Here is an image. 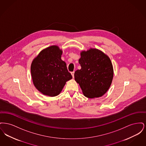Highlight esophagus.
I'll list each match as a JSON object with an SVG mask.
<instances>
[{
	"label": "esophagus",
	"instance_id": "34e87169",
	"mask_svg": "<svg viewBox=\"0 0 146 146\" xmlns=\"http://www.w3.org/2000/svg\"><path fill=\"white\" fill-rule=\"evenodd\" d=\"M71 74H72V76H73V78H74V72H71Z\"/></svg>",
	"mask_w": 146,
	"mask_h": 146
}]
</instances>
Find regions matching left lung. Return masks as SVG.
<instances>
[{"label": "left lung", "instance_id": "1", "mask_svg": "<svg viewBox=\"0 0 146 146\" xmlns=\"http://www.w3.org/2000/svg\"><path fill=\"white\" fill-rule=\"evenodd\" d=\"M81 69L74 73L84 95L90 98L103 96L109 89L113 77V68L109 57L102 51L90 49L80 53Z\"/></svg>", "mask_w": 146, "mask_h": 146}]
</instances>
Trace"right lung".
Returning a JSON list of instances; mask_svg holds the SVG:
<instances>
[{
    "mask_svg": "<svg viewBox=\"0 0 146 146\" xmlns=\"http://www.w3.org/2000/svg\"><path fill=\"white\" fill-rule=\"evenodd\" d=\"M62 51L56 45L42 50L31 64V75L35 87L42 94L56 96L72 76L61 60Z\"/></svg>",
    "mask_w": 146,
    "mask_h": 146,
    "instance_id": "1",
    "label": "right lung"
}]
</instances>
